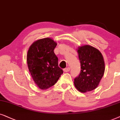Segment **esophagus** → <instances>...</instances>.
Instances as JSON below:
<instances>
[{
  "label": "esophagus",
  "mask_w": 120,
  "mask_h": 120,
  "mask_svg": "<svg viewBox=\"0 0 120 120\" xmlns=\"http://www.w3.org/2000/svg\"><path fill=\"white\" fill-rule=\"evenodd\" d=\"M70 70V68H65L64 69V71L65 72H68Z\"/></svg>",
  "instance_id": "obj_1"
}]
</instances>
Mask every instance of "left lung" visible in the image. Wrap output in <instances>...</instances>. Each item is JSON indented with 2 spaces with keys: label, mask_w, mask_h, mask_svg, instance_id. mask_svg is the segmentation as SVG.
Instances as JSON below:
<instances>
[{
  "label": "left lung",
  "mask_w": 120,
  "mask_h": 120,
  "mask_svg": "<svg viewBox=\"0 0 120 120\" xmlns=\"http://www.w3.org/2000/svg\"><path fill=\"white\" fill-rule=\"evenodd\" d=\"M77 52L81 70L74 79V84L79 92H89L98 87L104 73L103 55L99 50L88 45L79 48Z\"/></svg>",
  "instance_id": "8db88e82"
}]
</instances>
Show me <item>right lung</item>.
Here are the masks:
<instances>
[{
  "instance_id": "obj_1",
  "label": "right lung",
  "mask_w": 120,
  "mask_h": 120,
  "mask_svg": "<svg viewBox=\"0 0 120 120\" xmlns=\"http://www.w3.org/2000/svg\"><path fill=\"white\" fill-rule=\"evenodd\" d=\"M57 44L50 38L34 41L27 55L28 69L33 81L39 88L46 89L54 86L63 71L58 66V58L54 50Z\"/></svg>"
}]
</instances>
